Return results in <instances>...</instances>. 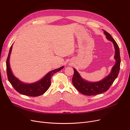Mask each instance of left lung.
Listing matches in <instances>:
<instances>
[{
	"instance_id": "1",
	"label": "left lung",
	"mask_w": 130,
	"mask_h": 130,
	"mask_svg": "<svg viewBox=\"0 0 130 130\" xmlns=\"http://www.w3.org/2000/svg\"><path fill=\"white\" fill-rule=\"evenodd\" d=\"M105 35L108 40L112 42L115 49V59L116 63L112 67L110 74L103 80L96 82H89L81 77L78 72L74 69V75L72 78L73 85L78 91L87 95H93L102 93L108 90L117 77L120 70L121 57L120 49L118 44L109 33L104 30Z\"/></svg>"
}]
</instances>
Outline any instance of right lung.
<instances>
[{"mask_svg":"<svg viewBox=\"0 0 130 130\" xmlns=\"http://www.w3.org/2000/svg\"><path fill=\"white\" fill-rule=\"evenodd\" d=\"M12 45L10 48L6 60L7 74L9 82L19 93L27 95V96L37 97L46 92L50 86V84H51V78L53 75L56 72L63 69V66L60 67L59 69L50 71L39 81L31 84H25L20 81L14 76L10 68L9 60L10 53L12 49Z\"/></svg>","mask_w":130,"mask_h":130,"instance_id":"add662e5","label":"right lung"}]
</instances>
